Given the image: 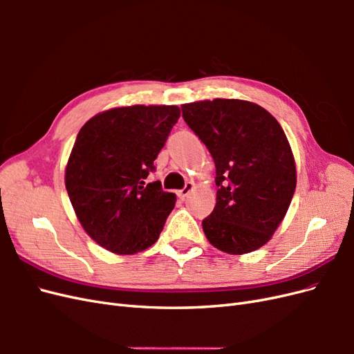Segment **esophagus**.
I'll return each mask as SVG.
<instances>
[{
  "label": "esophagus",
  "instance_id": "34e87169",
  "mask_svg": "<svg viewBox=\"0 0 354 354\" xmlns=\"http://www.w3.org/2000/svg\"><path fill=\"white\" fill-rule=\"evenodd\" d=\"M194 189H195V185L192 183V181H187L186 186H185L183 189H181V190L177 192V195H178L180 199H186V198L190 195V192L194 190Z\"/></svg>",
  "mask_w": 354,
  "mask_h": 354
}]
</instances>
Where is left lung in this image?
Returning <instances> with one entry per match:
<instances>
[{
	"instance_id": "left-lung-1",
	"label": "left lung",
	"mask_w": 354,
	"mask_h": 354,
	"mask_svg": "<svg viewBox=\"0 0 354 354\" xmlns=\"http://www.w3.org/2000/svg\"><path fill=\"white\" fill-rule=\"evenodd\" d=\"M181 111L216 164L217 202L202 221L207 239L232 255L261 248L285 218L297 186L281 124L260 104L238 99L192 102Z\"/></svg>"
}]
</instances>
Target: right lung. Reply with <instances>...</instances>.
Instances as JSON below:
<instances>
[{"label":"right lung","instance_id":"obj_1","mask_svg":"<svg viewBox=\"0 0 354 354\" xmlns=\"http://www.w3.org/2000/svg\"><path fill=\"white\" fill-rule=\"evenodd\" d=\"M178 118L176 104L122 106L80 130L65 185L82 229L104 250L133 255L158 241L177 198L145 178Z\"/></svg>","mask_w":354,"mask_h":354}]
</instances>
